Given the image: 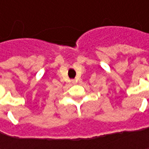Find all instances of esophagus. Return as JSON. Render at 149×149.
Masks as SVG:
<instances>
[{
  "mask_svg": "<svg viewBox=\"0 0 149 149\" xmlns=\"http://www.w3.org/2000/svg\"><path fill=\"white\" fill-rule=\"evenodd\" d=\"M72 83H76V81H75V80H72Z\"/></svg>",
  "mask_w": 149,
  "mask_h": 149,
  "instance_id": "obj_1",
  "label": "esophagus"
}]
</instances>
